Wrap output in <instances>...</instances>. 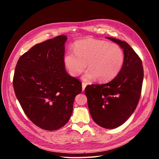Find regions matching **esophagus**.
I'll list each match as a JSON object with an SVG mask.
<instances>
[{"mask_svg": "<svg viewBox=\"0 0 159 159\" xmlns=\"http://www.w3.org/2000/svg\"><path fill=\"white\" fill-rule=\"evenodd\" d=\"M86 85H87V84H86V83H84V82L82 83V91H83L85 90V87H86Z\"/></svg>", "mask_w": 159, "mask_h": 159, "instance_id": "1", "label": "esophagus"}]
</instances>
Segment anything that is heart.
Returning <instances> with one entry per match:
<instances>
[{"label": "heart", "instance_id": "obj_1", "mask_svg": "<svg viewBox=\"0 0 159 159\" xmlns=\"http://www.w3.org/2000/svg\"><path fill=\"white\" fill-rule=\"evenodd\" d=\"M74 50L67 52L63 58L64 66L73 77L82 73L88 64L89 69L84 80L97 78L100 82H106L115 78L123 68L124 52L115 43L88 38L76 41Z\"/></svg>", "mask_w": 159, "mask_h": 159}]
</instances>
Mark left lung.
<instances>
[{"instance_id":"1","label":"left lung","mask_w":159,"mask_h":159,"mask_svg":"<svg viewBox=\"0 0 159 159\" xmlns=\"http://www.w3.org/2000/svg\"><path fill=\"white\" fill-rule=\"evenodd\" d=\"M107 38L123 50V68L109 82L88 85L85 93L93 121L103 128L115 129L125 122L135 110L140 99L144 74L141 60L126 42Z\"/></svg>"}]
</instances>
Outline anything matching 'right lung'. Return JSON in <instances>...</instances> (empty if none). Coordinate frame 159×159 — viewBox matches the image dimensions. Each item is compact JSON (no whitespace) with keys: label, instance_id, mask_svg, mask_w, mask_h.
Segmentation results:
<instances>
[{"label":"right lung","instance_id":"obj_1","mask_svg":"<svg viewBox=\"0 0 159 159\" xmlns=\"http://www.w3.org/2000/svg\"><path fill=\"white\" fill-rule=\"evenodd\" d=\"M64 35L37 44L18 59L13 87L26 116L36 126L54 131L64 126L73 112L81 84L66 71Z\"/></svg>","mask_w":159,"mask_h":159}]
</instances>
